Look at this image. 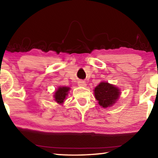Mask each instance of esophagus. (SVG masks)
I'll list each match as a JSON object with an SVG mask.
<instances>
[{
  "mask_svg": "<svg viewBox=\"0 0 158 158\" xmlns=\"http://www.w3.org/2000/svg\"><path fill=\"white\" fill-rule=\"evenodd\" d=\"M78 85H79V86H83V87H84V86H85V85H86L84 81H79L78 82Z\"/></svg>",
  "mask_w": 158,
  "mask_h": 158,
  "instance_id": "esophagus-1",
  "label": "esophagus"
}]
</instances>
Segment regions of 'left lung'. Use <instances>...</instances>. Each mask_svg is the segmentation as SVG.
Masks as SVG:
<instances>
[{"label":"left lung","instance_id":"1","mask_svg":"<svg viewBox=\"0 0 158 158\" xmlns=\"http://www.w3.org/2000/svg\"><path fill=\"white\" fill-rule=\"evenodd\" d=\"M96 100L104 108L113 105L119 97V89L109 83L101 82L94 90Z\"/></svg>","mask_w":158,"mask_h":158}]
</instances>
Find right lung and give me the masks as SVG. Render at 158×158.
Masks as SVG:
<instances>
[{
	"mask_svg": "<svg viewBox=\"0 0 158 158\" xmlns=\"http://www.w3.org/2000/svg\"><path fill=\"white\" fill-rule=\"evenodd\" d=\"M69 90V88L68 87H59V89L55 92V101L58 104H62L65 100L66 96L68 95Z\"/></svg>",
	"mask_w": 158,
	"mask_h": 158,
	"instance_id": "1",
	"label": "right lung"
}]
</instances>
